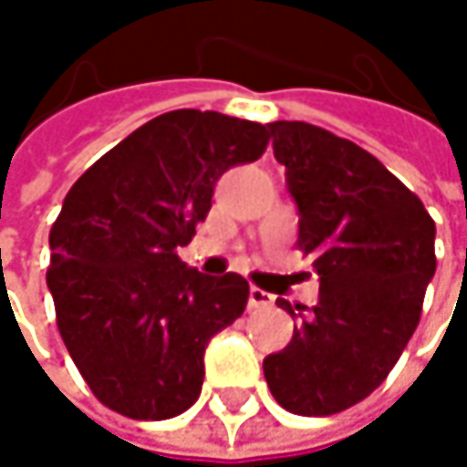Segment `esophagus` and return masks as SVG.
Instances as JSON below:
<instances>
[{
	"mask_svg": "<svg viewBox=\"0 0 467 467\" xmlns=\"http://www.w3.org/2000/svg\"><path fill=\"white\" fill-rule=\"evenodd\" d=\"M273 306V295H267L265 289L251 286L248 289V308H270Z\"/></svg>",
	"mask_w": 467,
	"mask_h": 467,
	"instance_id": "obj_1",
	"label": "esophagus"
}]
</instances>
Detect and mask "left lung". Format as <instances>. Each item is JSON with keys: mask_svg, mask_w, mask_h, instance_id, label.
Here are the masks:
<instances>
[{"mask_svg": "<svg viewBox=\"0 0 467 467\" xmlns=\"http://www.w3.org/2000/svg\"><path fill=\"white\" fill-rule=\"evenodd\" d=\"M275 159L300 211L297 248L314 259L319 303L300 314L265 379L300 417H329L389 376L420 325L435 273V222L373 153L306 121L270 124ZM297 319L306 306L278 300Z\"/></svg>", "mask_w": 467, "mask_h": 467, "instance_id": "8db88e82", "label": "left lung"}]
</instances>
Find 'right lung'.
Returning a JSON list of instances; mask_svg holds the SVG:
<instances>
[{"label":"right lung","mask_w":467,"mask_h":467,"mask_svg":"<svg viewBox=\"0 0 467 467\" xmlns=\"http://www.w3.org/2000/svg\"><path fill=\"white\" fill-rule=\"evenodd\" d=\"M270 127L213 110L150 119L97 159L50 227L47 289L61 340L94 398L130 420H172L202 389L208 340L243 317L248 281L189 270L178 248L213 186L256 161Z\"/></svg>","instance_id":"1"}]
</instances>
